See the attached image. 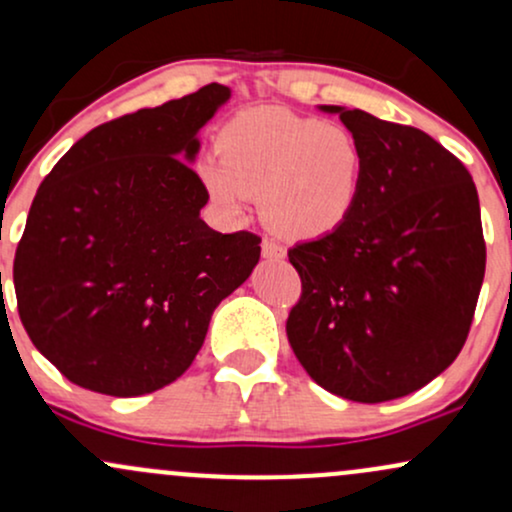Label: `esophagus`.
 Returning a JSON list of instances; mask_svg holds the SVG:
<instances>
[{
	"label": "esophagus",
	"mask_w": 512,
	"mask_h": 512,
	"mask_svg": "<svg viewBox=\"0 0 512 512\" xmlns=\"http://www.w3.org/2000/svg\"><path fill=\"white\" fill-rule=\"evenodd\" d=\"M262 257L264 260H284L286 257V250L281 248V245H276L274 240H262Z\"/></svg>",
	"instance_id": "1"
}]
</instances>
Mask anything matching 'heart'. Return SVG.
Masks as SVG:
<instances>
[{
  "mask_svg": "<svg viewBox=\"0 0 512 512\" xmlns=\"http://www.w3.org/2000/svg\"><path fill=\"white\" fill-rule=\"evenodd\" d=\"M216 156H202L197 175L231 219H243L248 197L281 238L320 240L354 214L366 175V151L351 129L284 108H252L226 122Z\"/></svg>",
  "mask_w": 512,
  "mask_h": 512,
  "instance_id": "heart-1",
  "label": "heart"
}]
</instances>
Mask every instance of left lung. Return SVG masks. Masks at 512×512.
Returning a JSON list of instances; mask_svg holds the SVG:
<instances>
[{"instance_id":"obj_1","label":"left lung","mask_w":512,"mask_h":512,"mask_svg":"<svg viewBox=\"0 0 512 512\" xmlns=\"http://www.w3.org/2000/svg\"><path fill=\"white\" fill-rule=\"evenodd\" d=\"M317 108L356 134L366 175L337 233L289 250L303 296L286 334L327 392L387 402L421 390L462 351L486 269L479 195L462 161L421 129Z\"/></svg>"}]
</instances>
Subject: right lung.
<instances>
[{
	"instance_id": "add662e5",
	"label": "right lung",
	"mask_w": 512,
	"mask_h": 512,
	"mask_svg": "<svg viewBox=\"0 0 512 512\" xmlns=\"http://www.w3.org/2000/svg\"><path fill=\"white\" fill-rule=\"evenodd\" d=\"M231 98L209 84L91 129L35 192L14 286L28 337L67 380L139 397L178 380L216 305L260 262V238L202 221L190 163Z\"/></svg>"
}]
</instances>
